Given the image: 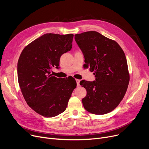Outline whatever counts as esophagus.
<instances>
[{
	"instance_id": "obj_1",
	"label": "esophagus",
	"mask_w": 149,
	"mask_h": 149,
	"mask_svg": "<svg viewBox=\"0 0 149 149\" xmlns=\"http://www.w3.org/2000/svg\"><path fill=\"white\" fill-rule=\"evenodd\" d=\"M76 81H77V86H80V80H79V79H76Z\"/></svg>"
}]
</instances>
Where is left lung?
<instances>
[{
    "instance_id": "1",
    "label": "left lung",
    "mask_w": 149,
    "mask_h": 149,
    "mask_svg": "<svg viewBox=\"0 0 149 149\" xmlns=\"http://www.w3.org/2000/svg\"><path fill=\"white\" fill-rule=\"evenodd\" d=\"M75 39L84 55V68H89L96 78L80 83L87 92L82 99L83 106L93 114L110 112L123 99L129 83L125 54L118 43L97 31L75 34Z\"/></svg>"
}]
</instances>
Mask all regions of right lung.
Wrapping results in <instances>:
<instances>
[{
	"label": "right lung",
	"instance_id": "1",
	"mask_svg": "<svg viewBox=\"0 0 149 149\" xmlns=\"http://www.w3.org/2000/svg\"><path fill=\"white\" fill-rule=\"evenodd\" d=\"M74 35L48 33L26 45L17 63L19 86L27 104L45 117L63 112L77 86L72 77L58 79L51 73L62 54L72 48Z\"/></svg>",
	"mask_w": 149,
	"mask_h": 149
}]
</instances>
